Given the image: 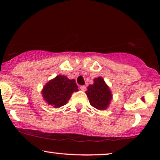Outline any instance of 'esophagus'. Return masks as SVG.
<instances>
[{
  "instance_id": "esophagus-1",
  "label": "esophagus",
  "mask_w": 160,
  "mask_h": 160,
  "mask_svg": "<svg viewBox=\"0 0 160 160\" xmlns=\"http://www.w3.org/2000/svg\"><path fill=\"white\" fill-rule=\"evenodd\" d=\"M80 89H82V91H85L87 89V87L85 86V85H82V86H80Z\"/></svg>"
}]
</instances>
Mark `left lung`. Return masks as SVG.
Instances as JSON below:
<instances>
[{"label": "left lung", "mask_w": 160, "mask_h": 160, "mask_svg": "<svg viewBox=\"0 0 160 160\" xmlns=\"http://www.w3.org/2000/svg\"><path fill=\"white\" fill-rule=\"evenodd\" d=\"M86 94L92 106L99 110L106 109L112 98L108 87L100 77L94 79V84L87 87Z\"/></svg>", "instance_id": "left-lung-1"}]
</instances>
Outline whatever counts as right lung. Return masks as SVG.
I'll use <instances>...</instances> for the list:
<instances>
[{
    "label": "right lung",
    "instance_id": "add662e5",
    "mask_svg": "<svg viewBox=\"0 0 160 160\" xmlns=\"http://www.w3.org/2000/svg\"><path fill=\"white\" fill-rule=\"evenodd\" d=\"M78 90L75 80L68 79L66 76L59 75L45 85L42 95L48 104L58 108L67 103L72 93Z\"/></svg>",
    "mask_w": 160,
    "mask_h": 160
}]
</instances>
